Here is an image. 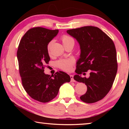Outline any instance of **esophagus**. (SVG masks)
I'll return each instance as SVG.
<instances>
[{
    "mask_svg": "<svg viewBox=\"0 0 129 129\" xmlns=\"http://www.w3.org/2000/svg\"><path fill=\"white\" fill-rule=\"evenodd\" d=\"M70 77H71V82H75V81L73 78V75H70Z\"/></svg>",
    "mask_w": 129,
    "mask_h": 129,
    "instance_id": "obj_1",
    "label": "esophagus"
}]
</instances>
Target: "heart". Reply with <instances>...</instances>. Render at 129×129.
<instances>
[{"label": "heart", "mask_w": 129, "mask_h": 129, "mask_svg": "<svg viewBox=\"0 0 129 129\" xmlns=\"http://www.w3.org/2000/svg\"><path fill=\"white\" fill-rule=\"evenodd\" d=\"M61 39L64 45L71 42H74L73 39L71 37L66 35H62L61 38ZM52 43H53V41H51L48 44L47 50L48 53L50 52V48H51ZM74 64H75V61L73 59H72V58H69V59H60L56 62V65L58 68L67 72L71 71L72 69Z\"/></svg>", "instance_id": "obj_1"}]
</instances>
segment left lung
I'll return each mask as SVG.
<instances>
[{"label": "left lung", "mask_w": 129, "mask_h": 129, "mask_svg": "<svg viewBox=\"0 0 129 129\" xmlns=\"http://www.w3.org/2000/svg\"><path fill=\"white\" fill-rule=\"evenodd\" d=\"M79 43L81 54L77 62L74 79L85 83L87 91L80 97L83 102L94 103L102 100L112 88L117 72L118 64L115 45L99 28L85 26L67 30ZM89 70L90 76L80 74Z\"/></svg>", "instance_id": "obj_1"}]
</instances>
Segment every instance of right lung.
Returning a JSON list of instances; mask_svg holds the SVG:
<instances>
[{
    "label": "right lung",
    "instance_id": "add662e5",
    "mask_svg": "<svg viewBox=\"0 0 129 129\" xmlns=\"http://www.w3.org/2000/svg\"><path fill=\"white\" fill-rule=\"evenodd\" d=\"M58 29L35 27L24 35L17 51L19 69L24 89L32 99L48 102L57 95L60 86L71 77L62 71L54 75L44 73L50 57L47 45L57 35Z\"/></svg>",
    "mask_w": 129,
    "mask_h": 129
}]
</instances>
